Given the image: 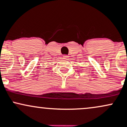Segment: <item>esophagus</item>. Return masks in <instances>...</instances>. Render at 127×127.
<instances>
[{"label":"esophagus","instance_id":"obj_1","mask_svg":"<svg viewBox=\"0 0 127 127\" xmlns=\"http://www.w3.org/2000/svg\"><path fill=\"white\" fill-rule=\"evenodd\" d=\"M63 58H64V59H66L67 58H68V55H63Z\"/></svg>","mask_w":127,"mask_h":127}]
</instances>
